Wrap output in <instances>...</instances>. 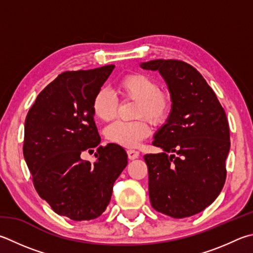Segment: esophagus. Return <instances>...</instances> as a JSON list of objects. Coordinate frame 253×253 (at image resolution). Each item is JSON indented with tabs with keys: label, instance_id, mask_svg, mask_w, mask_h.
<instances>
[{
	"label": "esophagus",
	"instance_id": "1",
	"mask_svg": "<svg viewBox=\"0 0 253 253\" xmlns=\"http://www.w3.org/2000/svg\"><path fill=\"white\" fill-rule=\"evenodd\" d=\"M127 155H128V158L132 160V159H136V158L139 157V151L134 150V149H128Z\"/></svg>",
	"mask_w": 253,
	"mask_h": 253
}]
</instances>
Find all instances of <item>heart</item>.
<instances>
[{"mask_svg": "<svg viewBox=\"0 0 253 253\" xmlns=\"http://www.w3.org/2000/svg\"><path fill=\"white\" fill-rule=\"evenodd\" d=\"M117 90L123 99L136 100L135 122H116L106 128V138L124 147H134L150 132L148 118L154 125L167 121L172 109V97L169 91L159 89L154 77L140 72L124 75L117 82ZM118 100L106 88L96 91L91 100V111L103 122H112L116 117Z\"/></svg>", "mask_w": 253, "mask_h": 253, "instance_id": "b5f03b06", "label": "heart"}]
</instances>
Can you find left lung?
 I'll use <instances>...</instances> for the list:
<instances>
[{"label":"left lung","instance_id":"obj_1","mask_svg":"<svg viewBox=\"0 0 253 253\" xmlns=\"http://www.w3.org/2000/svg\"><path fill=\"white\" fill-rule=\"evenodd\" d=\"M159 71L172 97L167 124L153 145L162 154H146L150 204L172 218L199 213L222 190L230 132L223 107L212 88L194 66L178 59L141 64Z\"/></svg>","mask_w":253,"mask_h":253}]
</instances>
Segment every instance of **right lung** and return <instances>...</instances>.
<instances>
[{"label": "right lung", "instance_id": "add662e5", "mask_svg": "<svg viewBox=\"0 0 253 253\" xmlns=\"http://www.w3.org/2000/svg\"><path fill=\"white\" fill-rule=\"evenodd\" d=\"M115 65L66 71L45 87L25 119L23 154L41 198L75 221L99 217L111 201L114 182L127 166L116 144L98 146L91 100ZM98 147V160L80 154Z\"/></svg>", "mask_w": 253, "mask_h": 253}]
</instances>
